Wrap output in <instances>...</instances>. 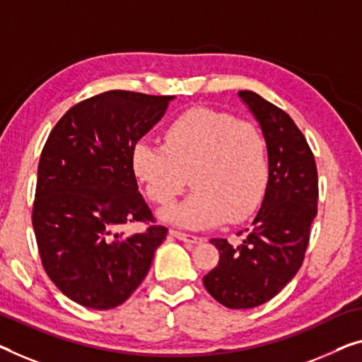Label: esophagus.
Listing matches in <instances>:
<instances>
[{"label": "esophagus", "instance_id": "obj_1", "mask_svg": "<svg viewBox=\"0 0 362 362\" xmlns=\"http://www.w3.org/2000/svg\"><path fill=\"white\" fill-rule=\"evenodd\" d=\"M170 235H174L175 239L185 242V244H188V245H195V244H198V242H202V237L193 235V234H185V233H180V230H174V229H170Z\"/></svg>", "mask_w": 362, "mask_h": 362}]
</instances>
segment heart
<instances>
[{"label":"heart","mask_w":362,"mask_h":362,"mask_svg":"<svg viewBox=\"0 0 362 362\" xmlns=\"http://www.w3.org/2000/svg\"><path fill=\"white\" fill-rule=\"evenodd\" d=\"M133 170L148 197L169 206L190 183L195 192L163 216L183 228L239 223L255 211L268 183L263 134L229 113L192 109L165 129V144L141 139L133 148Z\"/></svg>","instance_id":"heart-1"}]
</instances>
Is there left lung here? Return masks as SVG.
<instances>
[{
  "mask_svg": "<svg viewBox=\"0 0 362 362\" xmlns=\"http://www.w3.org/2000/svg\"><path fill=\"white\" fill-rule=\"evenodd\" d=\"M240 100L267 141L268 183L262 206L239 245L211 239L219 262L203 284L229 309H252L274 298L299 272L317 214L319 180L314 154L288 113L252 90Z\"/></svg>",
  "mask_w": 362,
  "mask_h": 362,
  "instance_id": "left-lung-1",
  "label": "left lung"
}]
</instances>
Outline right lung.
Here are the masks:
<instances>
[{
  "label": "right lung",
  "mask_w": 362,
  "mask_h": 362,
  "mask_svg": "<svg viewBox=\"0 0 362 362\" xmlns=\"http://www.w3.org/2000/svg\"><path fill=\"white\" fill-rule=\"evenodd\" d=\"M175 95L109 90L71 107L43 146L32 226L42 265L62 293L89 309L125 302L149 272L164 226L138 192L133 148L165 115Z\"/></svg>",
  "instance_id": "right-lung-1"
}]
</instances>
